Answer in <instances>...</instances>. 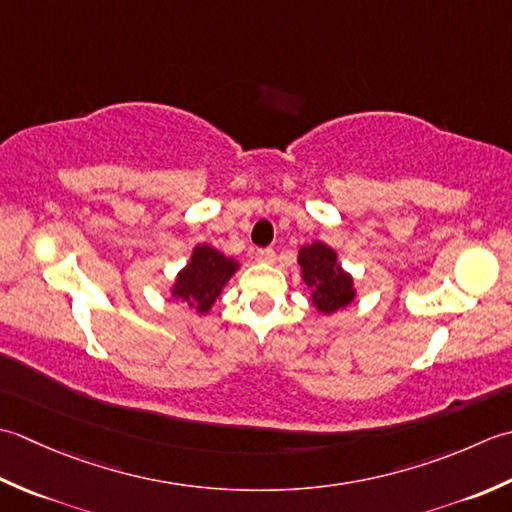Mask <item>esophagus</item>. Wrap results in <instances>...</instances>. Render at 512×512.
I'll return each instance as SVG.
<instances>
[{"mask_svg": "<svg viewBox=\"0 0 512 512\" xmlns=\"http://www.w3.org/2000/svg\"><path fill=\"white\" fill-rule=\"evenodd\" d=\"M254 258L258 260V263H274L276 252H274V249H269V247H263V249H256Z\"/></svg>", "mask_w": 512, "mask_h": 512, "instance_id": "esophagus-1", "label": "esophagus"}]
</instances>
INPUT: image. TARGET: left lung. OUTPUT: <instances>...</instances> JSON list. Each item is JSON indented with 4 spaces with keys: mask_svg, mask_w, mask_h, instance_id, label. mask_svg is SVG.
<instances>
[{
    "mask_svg": "<svg viewBox=\"0 0 512 512\" xmlns=\"http://www.w3.org/2000/svg\"><path fill=\"white\" fill-rule=\"evenodd\" d=\"M298 265L305 285L311 289V302L320 314H333L356 298L353 278L338 263V254L322 241L302 245Z\"/></svg>",
    "mask_w": 512,
    "mask_h": 512,
    "instance_id": "8db88e82",
    "label": "left lung"
}]
</instances>
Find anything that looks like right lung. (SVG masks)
<instances>
[{
  "label": "right lung",
  "mask_w": 512,
  "mask_h": 512,
  "mask_svg": "<svg viewBox=\"0 0 512 512\" xmlns=\"http://www.w3.org/2000/svg\"><path fill=\"white\" fill-rule=\"evenodd\" d=\"M236 271L238 263L234 258H227L210 245H196L190 263L176 274L172 296L187 302L196 314H207Z\"/></svg>",
  "instance_id": "right-lung-1"
}]
</instances>
